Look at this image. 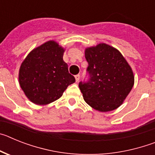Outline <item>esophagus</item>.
Returning a JSON list of instances; mask_svg holds the SVG:
<instances>
[{"label":"esophagus","instance_id":"1","mask_svg":"<svg viewBox=\"0 0 155 155\" xmlns=\"http://www.w3.org/2000/svg\"><path fill=\"white\" fill-rule=\"evenodd\" d=\"M75 80H76L77 82L78 81L80 80V75H79V74L75 75Z\"/></svg>","mask_w":155,"mask_h":155}]
</instances>
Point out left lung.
Returning <instances> with one entry per match:
<instances>
[{
    "label": "left lung",
    "instance_id": "8db88e82",
    "mask_svg": "<svg viewBox=\"0 0 155 155\" xmlns=\"http://www.w3.org/2000/svg\"><path fill=\"white\" fill-rule=\"evenodd\" d=\"M89 80L81 81L79 88L87 104L99 112L120 107L130 92L134 76L121 53L105 43L85 49Z\"/></svg>",
    "mask_w": 155,
    "mask_h": 155
}]
</instances>
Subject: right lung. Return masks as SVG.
Instances as JSON below:
<instances>
[{
    "instance_id": "1",
    "label": "right lung",
    "mask_w": 155,
    "mask_h": 155,
    "mask_svg": "<svg viewBox=\"0 0 155 155\" xmlns=\"http://www.w3.org/2000/svg\"><path fill=\"white\" fill-rule=\"evenodd\" d=\"M64 49L53 40L35 48L19 69V84L25 94L36 105H47L62 96L75 78L63 60Z\"/></svg>"
}]
</instances>
